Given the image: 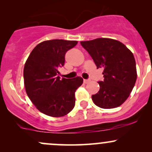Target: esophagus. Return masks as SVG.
Masks as SVG:
<instances>
[{"label":"esophagus","mask_w":152,"mask_h":152,"mask_svg":"<svg viewBox=\"0 0 152 152\" xmlns=\"http://www.w3.org/2000/svg\"><path fill=\"white\" fill-rule=\"evenodd\" d=\"M90 81V79H84L83 80V83H88Z\"/></svg>","instance_id":"esophagus-1"}]
</instances>
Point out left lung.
I'll list each match as a JSON object with an SVG mask.
<instances>
[{
    "label": "left lung",
    "mask_w": 152,
    "mask_h": 152,
    "mask_svg": "<svg viewBox=\"0 0 152 152\" xmlns=\"http://www.w3.org/2000/svg\"><path fill=\"white\" fill-rule=\"evenodd\" d=\"M97 69H104L100 89L92 95L94 104L102 109L121 106L133 89L137 80V67L133 53L124 44L114 39L99 38L81 41Z\"/></svg>",
    "instance_id": "1"
}]
</instances>
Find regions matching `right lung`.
Here are the masks:
<instances>
[{"label":"right lung","instance_id":"obj_1","mask_svg":"<svg viewBox=\"0 0 152 152\" xmlns=\"http://www.w3.org/2000/svg\"><path fill=\"white\" fill-rule=\"evenodd\" d=\"M77 43L63 39L43 41L35 47L26 61L23 69L26 93L43 114L60 117L74 108L75 92L83 78L61 80L58 69L64 65L66 52Z\"/></svg>","mask_w":152,"mask_h":152}]
</instances>
